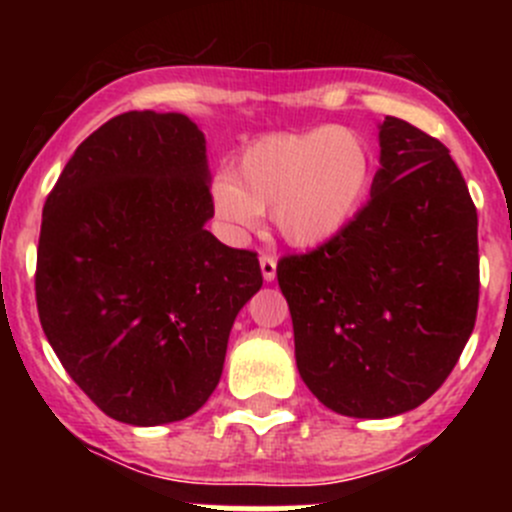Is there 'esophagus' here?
<instances>
[{
  "instance_id": "obj_1",
  "label": "esophagus",
  "mask_w": 512,
  "mask_h": 512,
  "mask_svg": "<svg viewBox=\"0 0 512 512\" xmlns=\"http://www.w3.org/2000/svg\"><path fill=\"white\" fill-rule=\"evenodd\" d=\"M260 267H262V277L267 282H272L277 277V260L272 255H262L260 257Z\"/></svg>"
}]
</instances>
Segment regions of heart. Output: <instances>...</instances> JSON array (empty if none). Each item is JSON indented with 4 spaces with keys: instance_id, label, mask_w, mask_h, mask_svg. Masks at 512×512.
Wrapping results in <instances>:
<instances>
[{
    "instance_id": "heart-1",
    "label": "heart",
    "mask_w": 512,
    "mask_h": 512,
    "mask_svg": "<svg viewBox=\"0 0 512 512\" xmlns=\"http://www.w3.org/2000/svg\"><path fill=\"white\" fill-rule=\"evenodd\" d=\"M371 180V148L349 128L272 133L242 148L232 178L215 180L213 208L232 235L252 232L272 210L282 240L317 247L352 225Z\"/></svg>"
}]
</instances>
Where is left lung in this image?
Returning a JSON list of instances; mask_svg holds the SVG:
<instances>
[{
    "label": "left lung",
    "mask_w": 512,
    "mask_h": 512,
    "mask_svg": "<svg viewBox=\"0 0 512 512\" xmlns=\"http://www.w3.org/2000/svg\"><path fill=\"white\" fill-rule=\"evenodd\" d=\"M379 146L352 225L277 265L299 376L354 418L399 416L436 394L478 312V213L448 148L394 116Z\"/></svg>",
    "instance_id": "left-lung-1"
}]
</instances>
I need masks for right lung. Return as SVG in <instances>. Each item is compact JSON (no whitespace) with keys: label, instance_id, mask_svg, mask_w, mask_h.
Masks as SVG:
<instances>
[{"label":"right lung","instance_id":"add662e5","mask_svg":"<svg viewBox=\"0 0 512 512\" xmlns=\"http://www.w3.org/2000/svg\"><path fill=\"white\" fill-rule=\"evenodd\" d=\"M205 136L183 113L128 111L91 133L46 198L39 322L106 416L158 426L218 386L237 312L262 287L257 252L227 247Z\"/></svg>","mask_w":512,"mask_h":512}]
</instances>
